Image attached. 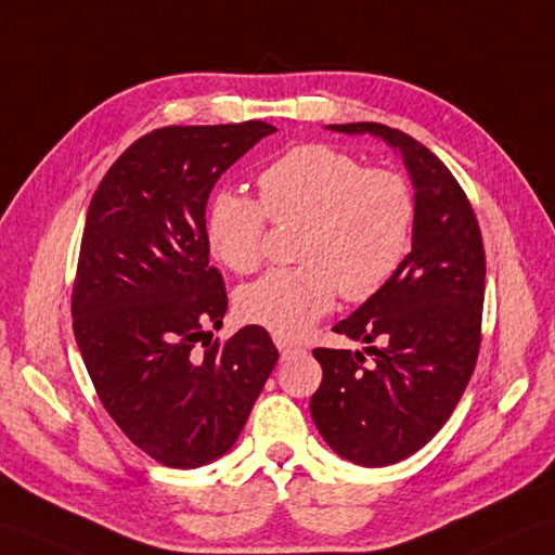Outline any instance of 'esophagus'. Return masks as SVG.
I'll use <instances>...</instances> for the list:
<instances>
[{"label": "esophagus", "instance_id": "obj_1", "mask_svg": "<svg viewBox=\"0 0 555 555\" xmlns=\"http://www.w3.org/2000/svg\"><path fill=\"white\" fill-rule=\"evenodd\" d=\"M274 343H276L279 352H281L283 357L291 354V352H295V350H300V345H298V343H293V340H288V338H281V336H276V338H274Z\"/></svg>", "mask_w": 555, "mask_h": 555}]
</instances>
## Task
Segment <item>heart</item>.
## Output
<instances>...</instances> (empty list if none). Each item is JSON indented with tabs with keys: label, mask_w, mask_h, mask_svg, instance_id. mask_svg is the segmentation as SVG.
<instances>
[{
	"label": "heart",
	"mask_w": 555,
	"mask_h": 555,
	"mask_svg": "<svg viewBox=\"0 0 555 555\" xmlns=\"http://www.w3.org/2000/svg\"><path fill=\"white\" fill-rule=\"evenodd\" d=\"M260 201L219 191L205 212V241L231 272L260 264L267 219L305 222L298 260L272 269L238 293L236 309L248 324L295 338L336 302L376 295L409 250L414 196L402 175L364 167L352 153L305 144L283 153L257 177Z\"/></svg>",
	"instance_id": "obj_1"
}]
</instances>
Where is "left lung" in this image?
Instances as JSON below:
<instances>
[{"instance_id": "8db88e82", "label": "left lung", "mask_w": 555, "mask_h": 555, "mask_svg": "<svg viewBox=\"0 0 555 555\" xmlns=\"http://www.w3.org/2000/svg\"><path fill=\"white\" fill-rule=\"evenodd\" d=\"M402 153L414 184L411 253L385 286L333 331L364 352H312L324 369L309 411L321 437L357 466H392L428 444L466 390L480 352L485 248L470 201L421 141L380 122L328 125Z\"/></svg>"}]
</instances>
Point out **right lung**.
<instances>
[{"mask_svg": "<svg viewBox=\"0 0 555 555\" xmlns=\"http://www.w3.org/2000/svg\"><path fill=\"white\" fill-rule=\"evenodd\" d=\"M274 132L262 120L160 127L111 165L89 203L75 340L111 418L163 466L224 456L279 359L262 326L212 340L227 291L205 241L217 179Z\"/></svg>", "mask_w": 555, "mask_h": 555, "instance_id": "right-lung-1", "label": "right lung"}]
</instances>
